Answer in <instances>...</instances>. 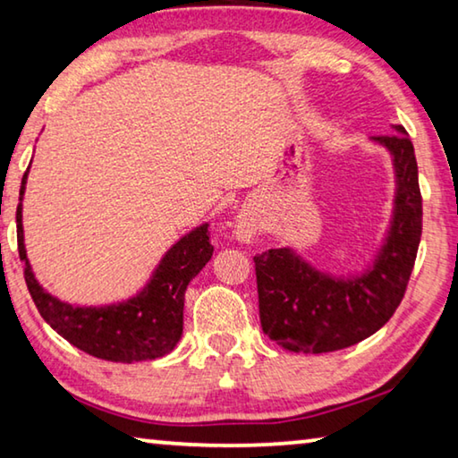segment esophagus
Returning <instances> with one entry per match:
<instances>
[{
	"label": "esophagus",
	"mask_w": 458,
	"mask_h": 458,
	"mask_svg": "<svg viewBox=\"0 0 458 458\" xmlns=\"http://www.w3.org/2000/svg\"><path fill=\"white\" fill-rule=\"evenodd\" d=\"M257 230H259V222H257V217L252 216L250 212H241L236 216V220H234V236L238 238V241L241 242H250L252 241V236L257 234Z\"/></svg>",
	"instance_id": "esophagus-1"
}]
</instances>
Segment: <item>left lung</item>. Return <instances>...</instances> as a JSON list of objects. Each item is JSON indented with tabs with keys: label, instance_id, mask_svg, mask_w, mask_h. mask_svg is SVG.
<instances>
[{
	"label": "left lung",
	"instance_id": "left-lung-1",
	"mask_svg": "<svg viewBox=\"0 0 458 458\" xmlns=\"http://www.w3.org/2000/svg\"><path fill=\"white\" fill-rule=\"evenodd\" d=\"M395 134L369 138L394 165V208L379 249L362 271L334 275L293 246L255 257L260 326L289 352L320 354L360 343L383 328L402 301L422 236V195L413 144Z\"/></svg>",
	"mask_w": 458,
	"mask_h": 458
}]
</instances>
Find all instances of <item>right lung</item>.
I'll return each instance as SVG.
<instances>
[{
    "instance_id": "right-lung-1",
    "label": "right lung",
    "mask_w": 458,
    "mask_h": 458,
    "mask_svg": "<svg viewBox=\"0 0 458 458\" xmlns=\"http://www.w3.org/2000/svg\"><path fill=\"white\" fill-rule=\"evenodd\" d=\"M28 166L20 187L16 209L18 250L26 263L24 277L28 292L40 316L56 334L91 357L112 362L155 360L169 354L183 334V301L190 281L195 279L209 259L208 224L187 232L165 252L152 268L147 283L128 300L104 306H79L63 301L40 285L26 255L24 226H21V199H24Z\"/></svg>"
}]
</instances>
